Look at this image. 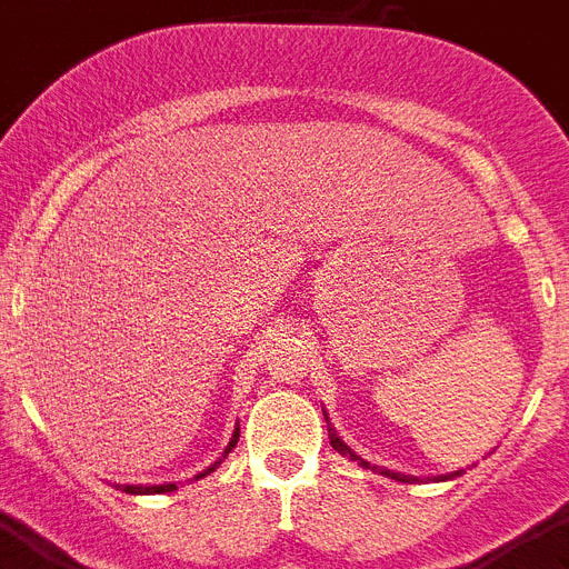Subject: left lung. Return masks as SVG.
Wrapping results in <instances>:
<instances>
[{
    "label": "left lung",
    "instance_id": "left-lung-1",
    "mask_svg": "<svg viewBox=\"0 0 569 569\" xmlns=\"http://www.w3.org/2000/svg\"><path fill=\"white\" fill-rule=\"evenodd\" d=\"M325 419H328V416H325ZM328 436H330V445H333L336 453L350 456V459L359 461V465L367 467V470H376V467H370V461H365V459H361V456H356L353 450H350V447H347L345 441L339 439V436H336V430H333V427H330V421H328ZM381 476H390V479H396V481H413V476H401V472H390V470H381ZM456 476H461V470L450 472V476H441V479H456Z\"/></svg>",
    "mask_w": 569,
    "mask_h": 569
}]
</instances>
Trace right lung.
<instances>
[{
    "instance_id": "add662e5",
    "label": "right lung",
    "mask_w": 569,
    "mask_h": 569,
    "mask_svg": "<svg viewBox=\"0 0 569 569\" xmlns=\"http://www.w3.org/2000/svg\"><path fill=\"white\" fill-rule=\"evenodd\" d=\"M236 441H239V427H236V430H233V439H230V445L224 447V453L219 456V459H216L213 465L208 467V470H202V472H199V476H193V479L199 481V479H204V476H210V472H213L216 467H219V465H222L224 459H228V453H230V450H233V447H236ZM122 490H124V492H173V490H176V485H153V487H142V485H122Z\"/></svg>"
}]
</instances>
